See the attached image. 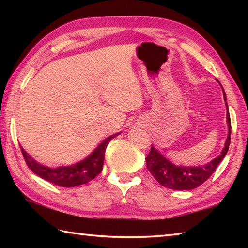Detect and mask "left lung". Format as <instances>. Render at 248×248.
I'll list each match as a JSON object with an SVG mask.
<instances>
[{"label": "left lung", "instance_id": "8db88e82", "mask_svg": "<svg viewBox=\"0 0 248 248\" xmlns=\"http://www.w3.org/2000/svg\"><path fill=\"white\" fill-rule=\"evenodd\" d=\"M221 85V84H220ZM222 87V85H221ZM223 92V98L225 100L226 106V123H228V138H226L224 148L222 150L221 154L212 161L208 162L204 165L198 166H184L176 165L173 162L166 158L164 155L159 153L152 145L148 156H146V167L153 177L157 182L166 188L175 190H191L199 187L203 184L210 176H211L217 169V166L222 162V159L228 153L230 140H231V119L228 103H226L225 92L222 87Z\"/></svg>", "mask_w": 248, "mask_h": 248}]
</instances>
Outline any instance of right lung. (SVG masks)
<instances>
[{
	"label": "right lung",
	"mask_w": 248,
	"mask_h": 248,
	"mask_svg": "<svg viewBox=\"0 0 248 248\" xmlns=\"http://www.w3.org/2000/svg\"><path fill=\"white\" fill-rule=\"evenodd\" d=\"M120 133L121 132L115 133L108 137L107 139H105L89 156H86L82 161L75 163L73 165L59 166L57 169H51V167L40 164L23 148L20 149H22V153L25 161H26V164L37 176L54 185H58V186L75 187L91 182L102 171L105 151H106L107 145L109 142L115 137L119 136Z\"/></svg>",
	"instance_id": "add662e5"
}]
</instances>
